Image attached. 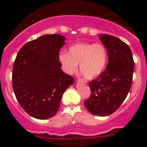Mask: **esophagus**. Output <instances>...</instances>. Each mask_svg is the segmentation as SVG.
Wrapping results in <instances>:
<instances>
[{
    "mask_svg": "<svg viewBox=\"0 0 147 147\" xmlns=\"http://www.w3.org/2000/svg\"><path fill=\"white\" fill-rule=\"evenodd\" d=\"M80 80V81H82V82H83L84 83H85V84H87V81L86 80H84V79H81V80Z\"/></svg>",
    "mask_w": 147,
    "mask_h": 147,
    "instance_id": "esophagus-1",
    "label": "esophagus"
}]
</instances>
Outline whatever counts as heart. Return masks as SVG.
Listing matches in <instances>:
<instances>
[{
  "mask_svg": "<svg viewBox=\"0 0 147 147\" xmlns=\"http://www.w3.org/2000/svg\"><path fill=\"white\" fill-rule=\"evenodd\" d=\"M107 51L99 43H77L70 46L67 53H62L59 60L67 73L72 74L78 69L87 79L97 78L105 69L107 62Z\"/></svg>",
  "mask_w": 147,
  "mask_h": 147,
  "instance_id": "heart-1",
  "label": "heart"
}]
</instances>
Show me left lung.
I'll list each match as a JSON object with an SVG mask.
<instances>
[{"instance_id": "obj_1", "label": "left lung", "mask_w": 147, "mask_h": 147, "mask_svg": "<svg viewBox=\"0 0 147 147\" xmlns=\"http://www.w3.org/2000/svg\"><path fill=\"white\" fill-rule=\"evenodd\" d=\"M108 64L103 72L89 82L91 95L84 105L91 114L107 116L117 110L127 97L132 82L134 63L129 47L119 38L102 35Z\"/></svg>"}]
</instances>
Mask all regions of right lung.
Masks as SVG:
<instances>
[{
  "mask_svg": "<svg viewBox=\"0 0 147 147\" xmlns=\"http://www.w3.org/2000/svg\"><path fill=\"white\" fill-rule=\"evenodd\" d=\"M65 40L57 34L42 35L18 53L12 72L13 91L21 107L32 117L54 116L63 93L75 81L60 68L59 51Z\"/></svg>",
  "mask_w": 147,
  "mask_h": 147,
  "instance_id": "right-lung-1",
  "label": "right lung"
}]
</instances>
